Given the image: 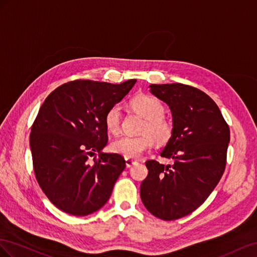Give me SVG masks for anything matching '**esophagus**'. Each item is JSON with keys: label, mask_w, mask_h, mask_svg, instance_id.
I'll return each instance as SVG.
<instances>
[{"label": "esophagus", "mask_w": 257, "mask_h": 257, "mask_svg": "<svg viewBox=\"0 0 257 257\" xmlns=\"http://www.w3.org/2000/svg\"><path fill=\"white\" fill-rule=\"evenodd\" d=\"M136 164H138V161H137V160H135V159H131V158H126V166H127V168L133 167V166H134V165H136Z\"/></svg>", "instance_id": "obj_1"}]
</instances>
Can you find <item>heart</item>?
<instances>
[{
  "label": "heart",
  "instance_id": "heart-1",
  "mask_svg": "<svg viewBox=\"0 0 257 257\" xmlns=\"http://www.w3.org/2000/svg\"><path fill=\"white\" fill-rule=\"evenodd\" d=\"M130 105L137 113L145 118L142 127V136H124L116 139L111 143V151L124 158H139L149 151L154 140L158 145H165L169 142L174 134V124L165 114V106L161 102L151 96L141 94L134 98ZM121 108L119 105L109 107L104 115L105 128L111 134H117L120 128Z\"/></svg>",
  "mask_w": 257,
  "mask_h": 257
}]
</instances>
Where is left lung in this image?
Instances as JSON below:
<instances>
[{"label":"left lung","instance_id":"8db88e82","mask_svg":"<svg viewBox=\"0 0 257 257\" xmlns=\"http://www.w3.org/2000/svg\"><path fill=\"white\" fill-rule=\"evenodd\" d=\"M151 92L169 105L174 134L156 160L145 163L149 174L141 184V199L149 212L164 221L186 216L206 201L226 167L230 131L215 102L184 84H153Z\"/></svg>","mask_w":257,"mask_h":257}]
</instances>
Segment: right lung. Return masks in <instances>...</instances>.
I'll return each instance as SVG.
<instances>
[{
    "mask_svg": "<svg viewBox=\"0 0 257 257\" xmlns=\"http://www.w3.org/2000/svg\"><path fill=\"white\" fill-rule=\"evenodd\" d=\"M136 82L72 80L42 104L30 134L33 169L44 194L65 213L91 214L111 197L126 161L101 152L108 139L104 115Z\"/></svg>",
    "mask_w": 257,
    "mask_h": 257,
    "instance_id": "obj_1",
    "label": "right lung"
}]
</instances>
